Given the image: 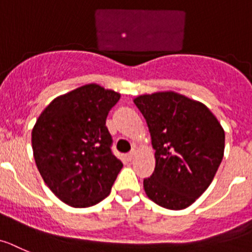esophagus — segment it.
Returning <instances> with one entry per match:
<instances>
[{
    "instance_id": "esophagus-1",
    "label": "esophagus",
    "mask_w": 252,
    "mask_h": 252,
    "mask_svg": "<svg viewBox=\"0 0 252 252\" xmlns=\"http://www.w3.org/2000/svg\"><path fill=\"white\" fill-rule=\"evenodd\" d=\"M134 157H135V150L133 149V150H131V152L128 153V159H129V160H131V159H133Z\"/></svg>"
}]
</instances>
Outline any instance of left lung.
Here are the masks:
<instances>
[{
	"label": "left lung",
	"mask_w": 252,
	"mask_h": 252,
	"mask_svg": "<svg viewBox=\"0 0 252 252\" xmlns=\"http://www.w3.org/2000/svg\"><path fill=\"white\" fill-rule=\"evenodd\" d=\"M134 103L155 149V169L143 182L148 197L170 210L188 208L208 189L221 163L224 129L203 103L174 92L145 94Z\"/></svg>",
	"instance_id": "left-lung-1"
}]
</instances>
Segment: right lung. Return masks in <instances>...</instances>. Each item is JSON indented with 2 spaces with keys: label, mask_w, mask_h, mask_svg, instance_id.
<instances>
[{
  "label": "right lung",
  "mask_w": 252,
  "mask_h": 252,
  "mask_svg": "<svg viewBox=\"0 0 252 252\" xmlns=\"http://www.w3.org/2000/svg\"><path fill=\"white\" fill-rule=\"evenodd\" d=\"M121 94L87 84L52 100L32 130V148L44 183L63 203L95 205L108 196L122 161L105 126Z\"/></svg>",
  "instance_id": "right-lung-1"
}]
</instances>
